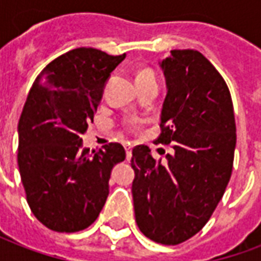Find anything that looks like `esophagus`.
<instances>
[{
	"mask_svg": "<svg viewBox=\"0 0 261 261\" xmlns=\"http://www.w3.org/2000/svg\"><path fill=\"white\" fill-rule=\"evenodd\" d=\"M124 148H125V156H127V159H130L131 151H133V145H131V144H125Z\"/></svg>",
	"mask_w": 261,
	"mask_h": 261,
	"instance_id": "esophagus-1",
	"label": "esophagus"
}]
</instances>
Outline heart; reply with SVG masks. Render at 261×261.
Instances as JSON below:
<instances>
[{
	"label": "heart",
	"mask_w": 261,
	"mask_h": 261,
	"mask_svg": "<svg viewBox=\"0 0 261 261\" xmlns=\"http://www.w3.org/2000/svg\"><path fill=\"white\" fill-rule=\"evenodd\" d=\"M130 128L131 130H137V128H138V123H137V121H133L130 124Z\"/></svg>",
	"instance_id": "obj_1"
}]
</instances>
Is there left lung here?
Listing matches in <instances>:
<instances>
[{"label": "left lung", "mask_w": 261, "mask_h": 261, "mask_svg": "<svg viewBox=\"0 0 261 261\" xmlns=\"http://www.w3.org/2000/svg\"><path fill=\"white\" fill-rule=\"evenodd\" d=\"M166 81L158 144L175 153L161 164L147 145L133 149L134 213L151 241L179 245L200 232L222 198L236 147L233 105L224 78L200 51L172 50L159 61Z\"/></svg>", "instance_id": "obj_1"}]
</instances>
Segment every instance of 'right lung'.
<instances>
[{
	"label": "right lung",
	"mask_w": 261,
	"mask_h": 261,
	"mask_svg": "<svg viewBox=\"0 0 261 261\" xmlns=\"http://www.w3.org/2000/svg\"><path fill=\"white\" fill-rule=\"evenodd\" d=\"M124 59L74 48L32 85L18 124V166L32 213L48 229L71 233L93 224L109 196L112 169L125 159L117 142L99 151L82 145L106 82Z\"/></svg>",
	"instance_id": "right-lung-1"
}]
</instances>
